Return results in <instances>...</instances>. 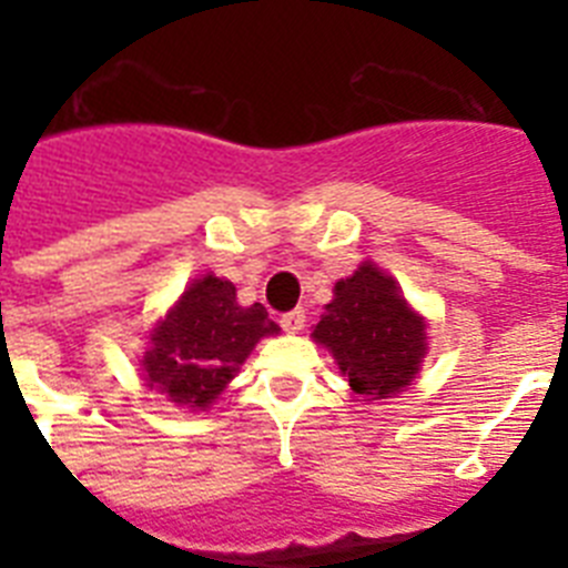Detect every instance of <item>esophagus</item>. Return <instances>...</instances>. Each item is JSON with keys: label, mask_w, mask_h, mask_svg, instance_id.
Here are the masks:
<instances>
[{"label": "esophagus", "mask_w": 568, "mask_h": 568, "mask_svg": "<svg viewBox=\"0 0 568 568\" xmlns=\"http://www.w3.org/2000/svg\"><path fill=\"white\" fill-rule=\"evenodd\" d=\"M304 321H307V313L301 307L290 310V313L281 315V327H284V333H301L304 329Z\"/></svg>", "instance_id": "obj_1"}]
</instances>
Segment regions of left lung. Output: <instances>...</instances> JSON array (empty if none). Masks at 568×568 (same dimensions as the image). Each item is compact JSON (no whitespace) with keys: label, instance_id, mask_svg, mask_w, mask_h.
<instances>
[{"label":"left lung","instance_id":"8db88e82","mask_svg":"<svg viewBox=\"0 0 568 568\" xmlns=\"http://www.w3.org/2000/svg\"><path fill=\"white\" fill-rule=\"evenodd\" d=\"M424 329L395 281L366 261L353 278L335 284V298L313 338L333 353L355 393L393 398L418 373L426 353Z\"/></svg>","mask_w":568,"mask_h":568}]
</instances>
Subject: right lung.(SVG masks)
I'll return each instance as SVG.
<instances>
[{
  "label": "right lung",
  "instance_id": "obj_1",
  "mask_svg": "<svg viewBox=\"0 0 568 568\" xmlns=\"http://www.w3.org/2000/svg\"><path fill=\"white\" fill-rule=\"evenodd\" d=\"M278 333L261 304L241 307L230 281L204 275L155 327L144 353L148 386L184 406H207L222 395L258 338Z\"/></svg>",
  "mask_w": 568,
  "mask_h": 568
}]
</instances>
